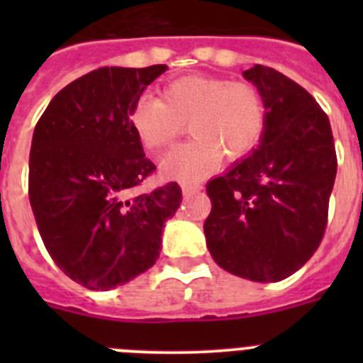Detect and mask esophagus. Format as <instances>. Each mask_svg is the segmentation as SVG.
I'll list each match as a JSON object with an SVG mask.
<instances>
[{
  "label": "esophagus",
  "mask_w": 363,
  "mask_h": 363,
  "mask_svg": "<svg viewBox=\"0 0 363 363\" xmlns=\"http://www.w3.org/2000/svg\"><path fill=\"white\" fill-rule=\"evenodd\" d=\"M201 191V185L198 184H184L182 185V192L185 196H191V194H196V192Z\"/></svg>",
  "instance_id": "1"
}]
</instances>
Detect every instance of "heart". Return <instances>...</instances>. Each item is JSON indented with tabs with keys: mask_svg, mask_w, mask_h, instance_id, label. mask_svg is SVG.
<instances>
[{
	"mask_svg": "<svg viewBox=\"0 0 363 363\" xmlns=\"http://www.w3.org/2000/svg\"><path fill=\"white\" fill-rule=\"evenodd\" d=\"M129 121L145 149H169L185 130L192 140L169 154L167 178L192 182L211 171L220 156L234 162L251 152L264 136L267 105L252 83L192 74L167 83L162 99L140 96Z\"/></svg>",
	"mask_w": 363,
	"mask_h": 363,
	"instance_id": "obj_1",
	"label": "heart"
}]
</instances>
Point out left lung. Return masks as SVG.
Segmentation results:
<instances>
[{
  "label": "left lung",
  "mask_w": 363,
  "mask_h": 363,
  "mask_svg": "<svg viewBox=\"0 0 363 363\" xmlns=\"http://www.w3.org/2000/svg\"><path fill=\"white\" fill-rule=\"evenodd\" d=\"M267 105L259 145L211 179L213 209L203 223L221 269L252 281H280L316 252L336 178L329 118L316 99L278 70L243 72Z\"/></svg>",
  "instance_id": "left-lung-1"
}]
</instances>
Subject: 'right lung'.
<instances>
[{
	"label": "right lung",
	"mask_w": 363,
	"mask_h": 363,
	"mask_svg": "<svg viewBox=\"0 0 363 363\" xmlns=\"http://www.w3.org/2000/svg\"><path fill=\"white\" fill-rule=\"evenodd\" d=\"M165 70H92L54 96L34 129L28 198L38 230L54 264L86 289H114L152 267L182 201L176 182L140 192L156 165L129 121Z\"/></svg>",
	"instance_id": "add662e5"
}]
</instances>
